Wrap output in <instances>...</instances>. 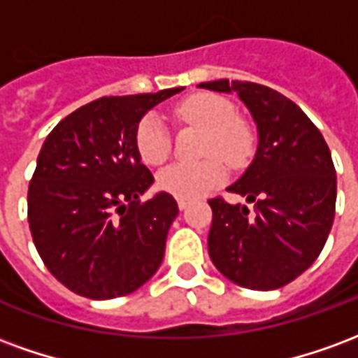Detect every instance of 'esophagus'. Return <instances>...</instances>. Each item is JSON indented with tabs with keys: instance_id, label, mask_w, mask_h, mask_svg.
Segmentation results:
<instances>
[{
	"instance_id": "1",
	"label": "esophagus",
	"mask_w": 358,
	"mask_h": 358,
	"mask_svg": "<svg viewBox=\"0 0 358 358\" xmlns=\"http://www.w3.org/2000/svg\"><path fill=\"white\" fill-rule=\"evenodd\" d=\"M187 207H189V203H187L186 199H178V209L180 210H186Z\"/></svg>"
}]
</instances>
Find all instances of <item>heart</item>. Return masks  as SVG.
Segmentation results:
<instances>
[{
  "instance_id": "1",
  "label": "heart",
  "mask_w": 358,
  "mask_h": 358,
  "mask_svg": "<svg viewBox=\"0 0 358 358\" xmlns=\"http://www.w3.org/2000/svg\"><path fill=\"white\" fill-rule=\"evenodd\" d=\"M176 115L207 130L203 153L220 155L226 163L240 169L255 151V134L243 118L236 117L232 101L217 94H195L176 105ZM136 149L141 161L161 164L171 155L172 140L163 118L151 113L136 128ZM222 159L209 157L199 163H174L159 172L157 186L178 199H197L224 184Z\"/></svg>"
}]
</instances>
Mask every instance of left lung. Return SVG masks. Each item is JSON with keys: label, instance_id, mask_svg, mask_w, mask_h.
Wrapping results in <instances>:
<instances>
[{"label": "left lung", "instance_id": "8db88e82", "mask_svg": "<svg viewBox=\"0 0 358 358\" xmlns=\"http://www.w3.org/2000/svg\"><path fill=\"white\" fill-rule=\"evenodd\" d=\"M199 88L238 94L257 124L253 161L228 192L253 203L210 199L209 257L234 284L268 292L303 274L320 255L336 213L330 149L303 110L276 90L240 80Z\"/></svg>", "mask_w": 358, "mask_h": 358}]
</instances>
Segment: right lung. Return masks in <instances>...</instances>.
I'll list each match as a JSON object with an SVG mask.
<instances>
[{
    "instance_id": "obj_1",
    "label": "right lung",
    "mask_w": 358,
    "mask_h": 358,
    "mask_svg": "<svg viewBox=\"0 0 358 358\" xmlns=\"http://www.w3.org/2000/svg\"><path fill=\"white\" fill-rule=\"evenodd\" d=\"M184 88L101 97L71 113L43 141L28 187V222L48 270L71 292L115 299L155 274L178 203L157 192L136 149L145 113Z\"/></svg>"
}]
</instances>
